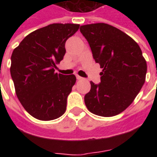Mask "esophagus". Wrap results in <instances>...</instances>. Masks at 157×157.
<instances>
[{
	"instance_id": "34e87169",
	"label": "esophagus",
	"mask_w": 157,
	"mask_h": 157,
	"mask_svg": "<svg viewBox=\"0 0 157 157\" xmlns=\"http://www.w3.org/2000/svg\"><path fill=\"white\" fill-rule=\"evenodd\" d=\"M76 79L80 81V80H82L83 78H82V77H81V76H79V75H76Z\"/></svg>"
}]
</instances>
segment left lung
Wrapping results in <instances>:
<instances>
[{
    "label": "left lung",
    "mask_w": 157,
    "mask_h": 157,
    "mask_svg": "<svg viewBox=\"0 0 157 157\" xmlns=\"http://www.w3.org/2000/svg\"><path fill=\"white\" fill-rule=\"evenodd\" d=\"M80 31L102 68L100 84L90 82L86 106L96 115H118L131 104L145 83L147 65L141 49L131 37L107 23L82 25Z\"/></svg>",
    "instance_id": "left-lung-1"
}]
</instances>
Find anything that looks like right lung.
I'll list each match as a JSON object with an SVG mask.
<instances>
[{
  "mask_svg": "<svg viewBox=\"0 0 157 157\" xmlns=\"http://www.w3.org/2000/svg\"><path fill=\"white\" fill-rule=\"evenodd\" d=\"M79 24L53 23L22 39L12 52L10 67L17 98L33 118L49 121L66 110L67 97L76 82L75 75L55 72L65 54L66 40Z\"/></svg>",
  "mask_w": 157,
  "mask_h": 157,
  "instance_id": "right-lung-1",
  "label": "right lung"
}]
</instances>
